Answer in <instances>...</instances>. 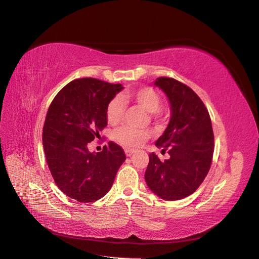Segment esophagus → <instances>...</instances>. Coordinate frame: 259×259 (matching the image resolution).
I'll return each instance as SVG.
<instances>
[{"mask_svg":"<svg viewBox=\"0 0 259 259\" xmlns=\"http://www.w3.org/2000/svg\"><path fill=\"white\" fill-rule=\"evenodd\" d=\"M124 153H126V155L128 157H130L133 153H135V151H133V149H130V148H126V149H124Z\"/></svg>","mask_w":259,"mask_h":259,"instance_id":"esophagus-1","label":"esophagus"}]
</instances>
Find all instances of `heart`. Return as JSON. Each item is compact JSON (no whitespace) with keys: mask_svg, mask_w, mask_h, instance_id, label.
I'll return each instance as SVG.
<instances>
[{"mask_svg":"<svg viewBox=\"0 0 259 259\" xmlns=\"http://www.w3.org/2000/svg\"><path fill=\"white\" fill-rule=\"evenodd\" d=\"M128 96L147 112L153 113L154 116L159 114L162 98L155 88L148 86L140 87L130 91ZM124 111H126L124 100L120 96H115L106 106L107 121L110 123H117L123 117ZM151 136L149 131L138 130L129 126H121L113 132V139L124 147H139L143 145Z\"/></svg>","mask_w":259,"mask_h":259,"instance_id":"b5f03b06","label":"heart"}]
</instances>
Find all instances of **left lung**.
Instances as JSON below:
<instances>
[{
    "label": "left lung",
    "instance_id": "left-lung-1",
    "mask_svg": "<svg viewBox=\"0 0 259 259\" xmlns=\"http://www.w3.org/2000/svg\"><path fill=\"white\" fill-rule=\"evenodd\" d=\"M155 85L171 103L170 122L156 141L170 158L161 160L149 154L145 181L158 197L174 201L202 184L212 164L214 135L207 108L193 89L171 77H158Z\"/></svg>",
    "mask_w": 259,
    "mask_h": 259
}]
</instances>
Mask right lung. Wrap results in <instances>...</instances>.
Returning a JSON list of instances; mask_svg holds the SVG:
<instances>
[{
  "mask_svg": "<svg viewBox=\"0 0 259 259\" xmlns=\"http://www.w3.org/2000/svg\"><path fill=\"white\" fill-rule=\"evenodd\" d=\"M122 88L91 77L74 79L49 105L43 128L48 168L62 193L79 202L104 197L126 160L123 149L112 141L102 152L88 151V143L106 127L107 103Z\"/></svg>",
  "mask_w": 259,
  "mask_h": 259,
  "instance_id": "1",
  "label": "right lung"
}]
</instances>
